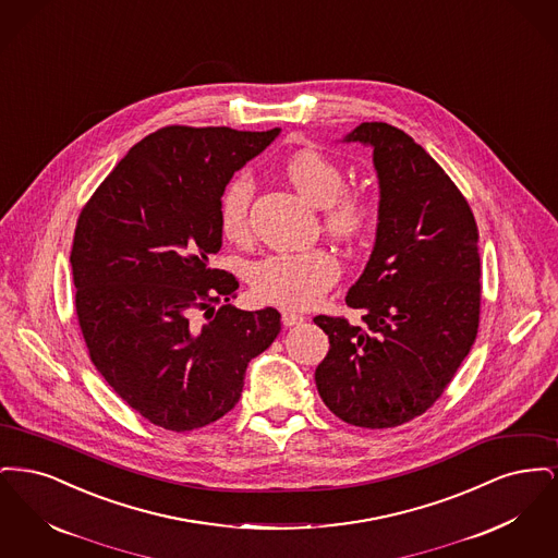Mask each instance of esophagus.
Masks as SVG:
<instances>
[{
    "label": "esophagus",
    "mask_w": 558,
    "mask_h": 558,
    "mask_svg": "<svg viewBox=\"0 0 558 558\" xmlns=\"http://www.w3.org/2000/svg\"><path fill=\"white\" fill-rule=\"evenodd\" d=\"M303 316H299V314H294V312H282V324L287 326V328H291V326H296V324H301L303 322Z\"/></svg>",
    "instance_id": "esophagus-1"
}]
</instances>
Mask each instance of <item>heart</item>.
Listing matches in <instances>:
<instances>
[{"instance_id": "1", "label": "heart", "mask_w": 558, "mask_h": 558, "mask_svg": "<svg viewBox=\"0 0 558 558\" xmlns=\"http://www.w3.org/2000/svg\"><path fill=\"white\" fill-rule=\"evenodd\" d=\"M284 173L294 190L322 207L324 228L337 239H362L372 226L371 203L347 192V175L335 160L318 150H301L284 165ZM253 182L248 175H234L219 196V223L228 239H242L248 230V207ZM248 284L257 299L287 310H307L339 278L337 259L322 248L303 253H276L251 264Z\"/></svg>"}]
</instances>
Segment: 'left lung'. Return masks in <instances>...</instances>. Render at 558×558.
Here are the masks:
<instances>
[{"instance_id":"obj_1","label":"left lung","mask_w":558,"mask_h":558,"mask_svg":"<svg viewBox=\"0 0 558 558\" xmlns=\"http://www.w3.org/2000/svg\"><path fill=\"white\" fill-rule=\"evenodd\" d=\"M343 142L372 148L378 221L371 259L345 296L364 324L314 318L330 341L316 387L349 425L389 428L441 398L475 343L477 223L446 171L408 133L362 123Z\"/></svg>"}]
</instances>
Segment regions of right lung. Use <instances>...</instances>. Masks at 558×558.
I'll return each instance as SVG.
<instances>
[{"label": "right lung", "mask_w": 558, "mask_h": 558, "mask_svg": "<svg viewBox=\"0 0 558 558\" xmlns=\"http://www.w3.org/2000/svg\"><path fill=\"white\" fill-rule=\"evenodd\" d=\"M278 133L162 128L81 211L71 266L85 345L153 425L182 433L221 418L239 403L248 362L280 332L274 307L230 305L239 282L209 264L221 248V190Z\"/></svg>", "instance_id": "obj_1"}]
</instances>
